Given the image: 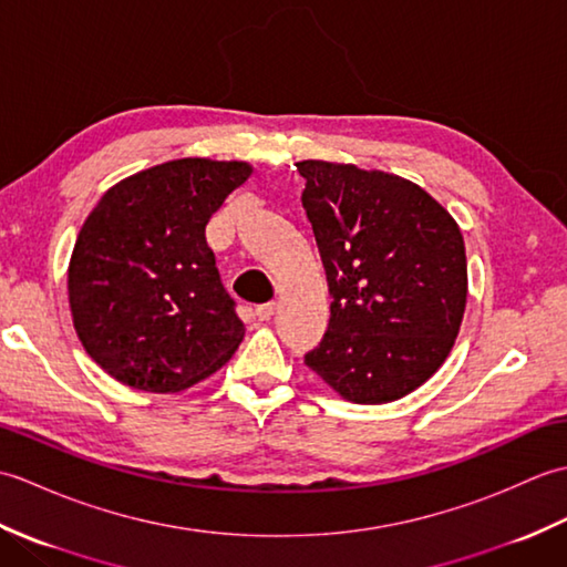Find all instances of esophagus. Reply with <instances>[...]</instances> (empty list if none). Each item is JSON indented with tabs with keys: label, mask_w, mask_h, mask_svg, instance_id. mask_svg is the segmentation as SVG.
<instances>
[{
	"label": "esophagus",
	"mask_w": 567,
	"mask_h": 567,
	"mask_svg": "<svg viewBox=\"0 0 567 567\" xmlns=\"http://www.w3.org/2000/svg\"><path fill=\"white\" fill-rule=\"evenodd\" d=\"M275 311H277V305H275V302H268V305H260V307L256 309V317H258L260 321H270V319L275 317Z\"/></svg>",
	"instance_id": "34e87169"
}]
</instances>
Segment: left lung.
I'll return each mask as SVG.
<instances>
[{
	"label": "left lung",
	"mask_w": 567,
	"mask_h": 567,
	"mask_svg": "<svg viewBox=\"0 0 567 567\" xmlns=\"http://www.w3.org/2000/svg\"><path fill=\"white\" fill-rule=\"evenodd\" d=\"M297 171L333 297L329 331L305 363L348 402L400 400L443 365L461 329V228L396 175L327 161Z\"/></svg>",
	"instance_id": "left-lung-1"
}]
</instances>
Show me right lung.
Here are the masks:
<instances>
[{"label":"right lung","mask_w":567,"mask_h":567,"mask_svg":"<svg viewBox=\"0 0 567 567\" xmlns=\"http://www.w3.org/2000/svg\"><path fill=\"white\" fill-rule=\"evenodd\" d=\"M250 173L238 161L155 165L114 185L82 224L68 268L72 323L114 380L179 392L236 353L246 329L204 228Z\"/></svg>","instance_id":"right-lung-1"}]
</instances>
